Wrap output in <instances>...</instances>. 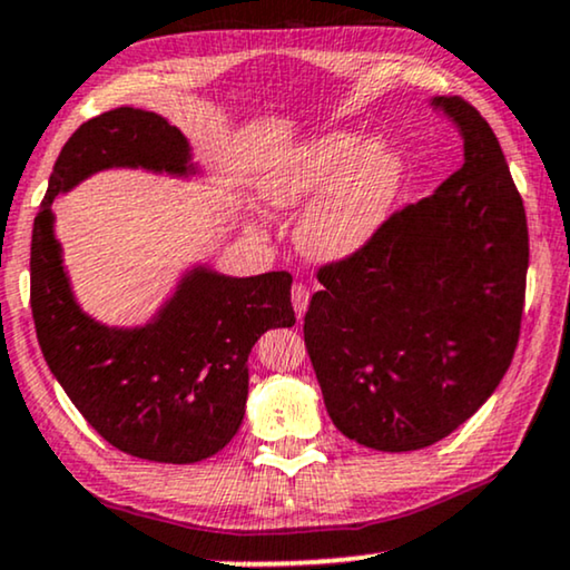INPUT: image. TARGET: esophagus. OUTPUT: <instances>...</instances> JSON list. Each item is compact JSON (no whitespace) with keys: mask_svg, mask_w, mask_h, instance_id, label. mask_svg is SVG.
Returning a JSON list of instances; mask_svg holds the SVG:
<instances>
[{"mask_svg":"<svg viewBox=\"0 0 570 570\" xmlns=\"http://www.w3.org/2000/svg\"><path fill=\"white\" fill-rule=\"evenodd\" d=\"M307 302H309L307 286H305V284H294V286H292V305H294V313H297L299 321L305 318Z\"/></svg>","mask_w":570,"mask_h":570,"instance_id":"1","label":"esophagus"}]
</instances>
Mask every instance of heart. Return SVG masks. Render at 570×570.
<instances>
[{
  "label": "heart",
  "mask_w": 570,
  "mask_h": 570,
  "mask_svg": "<svg viewBox=\"0 0 570 570\" xmlns=\"http://www.w3.org/2000/svg\"><path fill=\"white\" fill-rule=\"evenodd\" d=\"M405 186V160L392 144L355 131H326L294 144L263 165L255 194L265 210L284 213L312 196L294 239L315 263H344L384 232Z\"/></svg>",
  "instance_id": "obj_1"
}]
</instances>
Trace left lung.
Returning a JSON list of instances; mask_svg holds the SVG:
<instances>
[{"instance_id":"obj_1","label":"left lung","mask_w":570,"mask_h":570,"mask_svg":"<svg viewBox=\"0 0 570 570\" xmlns=\"http://www.w3.org/2000/svg\"><path fill=\"white\" fill-rule=\"evenodd\" d=\"M463 165L392 215L368 249L321 268L305 344L334 426L413 452L465 423L500 384L521 331L529 228L500 141L476 107L434 97Z\"/></svg>"}]
</instances>
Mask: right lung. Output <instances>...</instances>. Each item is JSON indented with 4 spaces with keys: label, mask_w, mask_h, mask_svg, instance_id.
Returning a JSON list of instances; mask_svg holds the SVG:
<instances>
[{
    "label": "right lung",
    "mask_w": 570,
    "mask_h": 570,
    "mask_svg": "<svg viewBox=\"0 0 570 570\" xmlns=\"http://www.w3.org/2000/svg\"><path fill=\"white\" fill-rule=\"evenodd\" d=\"M205 178L163 115L115 107L57 157L31 239V309L41 352L97 434L153 463H199L232 442L249 392L247 357L268 328L294 326L292 276H223L194 263L141 326H107L76 299L52 202L102 170Z\"/></svg>",
    "instance_id": "right-lung-1"
}]
</instances>
